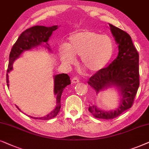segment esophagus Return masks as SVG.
<instances>
[{
  "label": "esophagus",
  "mask_w": 149,
  "mask_h": 149,
  "mask_svg": "<svg viewBox=\"0 0 149 149\" xmlns=\"http://www.w3.org/2000/svg\"><path fill=\"white\" fill-rule=\"evenodd\" d=\"M71 82H72L73 84H76V83L80 82V80H79V78H77V77H74V78L71 79Z\"/></svg>",
  "instance_id": "1"
}]
</instances>
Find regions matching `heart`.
<instances>
[{"mask_svg":"<svg viewBox=\"0 0 149 149\" xmlns=\"http://www.w3.org/2000/svg\"><path fill=\"white\" fill-rule=\"evenodd\" d=\"M114 52V43L107 35L91 31L73 33L69 37V42L59 49L62 62L71 65L74 56H80V62L89 72H97L108 64Z\"/></svg>","mask_w":149,"mask_h":149,"instance_id":"obj_1","label":"heart"}]
</instances>
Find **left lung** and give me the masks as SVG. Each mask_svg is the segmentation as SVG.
Listing matches in <instances>:
<instances>
[{"label": "left lung", "instance_id": "left-lung-1", "mask_svg": "<svg viewBox=\"0 0 149 149\" xmlns=\"http://www.w3.org/2000/svg\"><path fill=\"white\" fill-rule=\"evenodd\" d=\"M110 31L118 45L116 58L106 68L91 77L88 84L97 93L112 86H116L121 100L116 110H102L96 106H89L88 110L95 118L112 119L132 106L140 84L139 54L132 38L125 31L109 24Z\"/></svg>", "mask_w": 149, "mask_h": 149}]
</instances>
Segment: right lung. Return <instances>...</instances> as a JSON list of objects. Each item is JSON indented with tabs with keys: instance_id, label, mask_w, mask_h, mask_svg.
Returning <instances> with one entry per match:
<instances>
[{
	"instance_id": "1",
	"label": "right lung",
	"mask_w": 149,
	"mask_h": 149,
	"mask_svg": "<svg viewBox=\"0 0 149 149\" xmlns=\"http://www.w3.org/2000/svg\"><path fill=\"white\" fill-rule=\"evenodd\" d=\"M58 29V26H53L51 27H46L43 26H35L29 28L23 32L19 35L16 42L13 45L11 50L9 54V61L8 65V69L7 71V84L9 87V76L8 73L13 69V63L14 61L18 58L22 53L24 51L29 50L32 48H34L39 45H41L43 43H45V46L49 50H50L49 45L47 44L49 37H51L53 31ZM54 94L56 95V107L53 111L43 117L33 118L35 119L41 120H49L54 118L57 116L60 111L61 108V97L63 91L67 85L71 84L70 78L66 73H61L54 76ZM17 108H19L16 106ZM19 110H20L19 109ZM21 111V110H20ZM33 118V117H31Z\"/></svg>"
}]
</instances>
